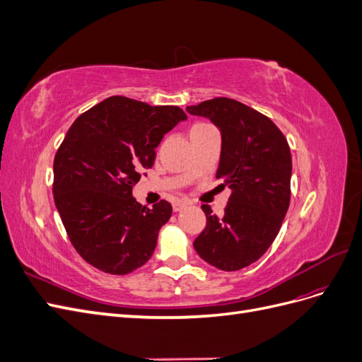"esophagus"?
I'll list each match as a JSON object with an SVG mask.
<instances>
[{
    "label": "esophagus",
    "instance_id": "obj_1",
    "mask_svg": "<svg viewBox=\"0 0 362 362\" xmlns=\"http://www.w3.org/2000/svg\"><path fill=\"white\" fill-rule=\"evenodd\" d=\"M190 202L189 201H177L173 204V211H182L185 206H189Z\"/></svg>",
    "mask_w": 362,
    "mask_h": 362
}]
</instances>
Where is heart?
<instances>
[{
  "instance_id": "b5f03b06",
  "label": "heart",
  "mask_w": 362,
  "mask_h": 362,
  "mask_svg": "<svg viewBox=\"0 0 362 362\" xmlns=\"http://www.w3.org/2000/svg\"><path fill=\"white\" fill-rule=\"evenodd\" d=\"M198 125H204V124H198ZM196 127V125H194Z\"/></svg>"
}]
</instances>
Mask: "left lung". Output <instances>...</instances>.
I'll return each mask as SVG.
<instances>
[{"instance_id": "8db88e82", "label": "left lung", "mask_w": 362, "mask_h": 362, "mask_svg": "<svg viewBox=\"0 0 362 362\" xmlns=\"http://www.w3.org/2000/svg\"><path fill=\"white\" fill-rule=\"evenodd\" d=\"M187 112L221 129L216 178L233 190L222 217L202 205L206 226L193 246L208 264L235 272L264 255L279 233L291 194L290 146L267 116L235 100L214 98Z\"/></svg>"}]
</instances>
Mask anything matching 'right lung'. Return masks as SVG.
Returning <instances> with one entry per match:
<instances>
[{
	"instance_id": "add662e5",
	"label": "right lung",
	"mask_w": 362,
	"mask_h": 362,
	"mask_svg": "<svg viewBox=\"0 0 362 362\" xmlns=\"http://www.w3.org/2000/svg\"><path fill=\"white\" fill-rule=\"evenodd\" d=\"M187 119L180 107L110 96L75 119L54 157V202L75 250L90 266L127 275L154 254L172 205L133 198L164 134Z\"/></svg>"
}]
</instances>
